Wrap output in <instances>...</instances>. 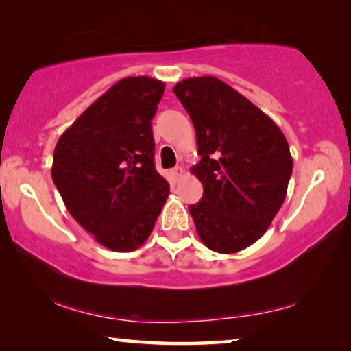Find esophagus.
<instances>
[{
	"label": "esophagus",
	"instance_id": "1",
	"mask_svg": "<svg viewBox=\"0 0 351 351\" xmlns=\"http://www.w3.org/2000/svg\"><path fill=\"white\" fill-rule=\"evenodd\" d=\"M171 172H172V176L176 177V179H180V177H184V174H185L184 167H180V166H176Z\"/></svg>",
	"mask_w": 351,
	"mask_h": 351
}]
</instances>
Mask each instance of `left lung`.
I'll use <instances>...</instances> for the list:
<instances>
[{"instance_id":"left-lung-1","label":"left lung","mask_w":351,"mask_h":351,"mask_svg":"<svg viewBox=\"0 0 351 351\" xmlns=\"http://www.w3.org/2000/svg\"><path fill=\"white\" fill-rule=\"evenodd\" d=\"M174 94L190 114L203 198L189 206L210 251L234 254L267 232L285 203L292 156L273 119L215 76L186 78Z\"/></svg>"}]
</instances>
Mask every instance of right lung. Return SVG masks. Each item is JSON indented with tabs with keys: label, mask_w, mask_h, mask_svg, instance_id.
I'll use <instances>...</instances> for the list:
<instances>
[{
	"label": "right lung",
	"mask_w": 351,
	"mask_h": 351,
	"mask_svg": "<svg viewBox=\"0 0 351 351\" xmlns=\"http://www.w3.org/2000/svg\"><path fill=\"white\" fill-rule=\"evenodd\" d=\"M165 83L129 76L114 83L62 134L51 176L76 222L110 251L150 237L169 184L153 162L152 119Z\"/></svg>",
	"instance_id": "1"
}]
</instances>
